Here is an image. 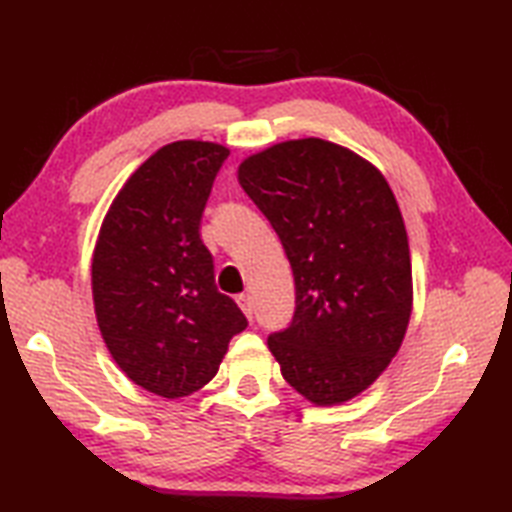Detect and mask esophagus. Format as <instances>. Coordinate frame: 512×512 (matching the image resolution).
Here are the masks:
<instances>
[{"instance_id": "esophagus-1", "label": "esophagus", "mask_w": 512, "mask_h": 512, "mask_svg": "<svg viewBox=\"0 0 512 512\" xmlns=\"http://www.w3.org/2000/svg\"><path fill=\"white\" fill-rule=\"evenodd\" d=\"M235 301H237V306L242 308V312L246 314L248 319L253 317V299H250L248 292H242V295H237V297H235Z\"/></svg>"}]
</instances>
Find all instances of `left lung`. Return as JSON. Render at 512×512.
<instances>
[{"label":"left lung","mask_w":512,"mask_h":512,"mask_svg":"<svg viewBox=\"0 0 512 512\" xmlns=\"http://www.w3.org/2000/svg\"><path fill=\"white\" fill-rule=\"evenodd\" d=\"M237 178L295 275V319L268 339L281 376L312 405H343L385 372L411 319V255L396 195L367 158L314 136L246 156Z\"/></svg>","instance_id":"1"}]
</instances>
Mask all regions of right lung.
I'll list each match as a JSON object with an SVG mask.
<instances>
[{
    "mask_svg": "<svg viewBox=\"0 0 512 512\" xmlns=\"http://www.w3.org/2000/svg\"><path fill=\"white\" fill-rule=\"evenodd\" d=\"M231 149L176 140L154 151L116 193L92 255V299L121 372L176 400L220 369L246 317L215 286L200 220Z\"/></svg>",
    "mask_w": 512,
    "mask_h": 512,
    "instance_id": "1",
    "label": "right lung"
}]
</instances>
